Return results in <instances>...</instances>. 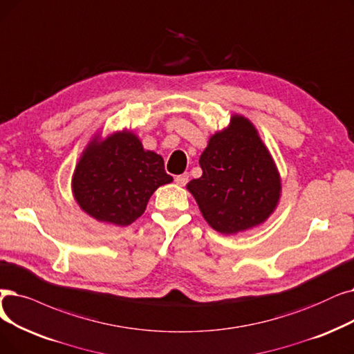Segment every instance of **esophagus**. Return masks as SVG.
<instances>
[{"instance_id": "34e87169", "label": "esophagus", "mask_w": 354, "mask_h": 354, "mask_svg": "<svg viewBox=\"0 0 354 354\" xmlns=\"http://www.w3.org/2000/svg\"><path fill=\"white\" fill-rule=\"evenodd\" d=\"M188 180H189V175L188 174H182V175H178L175 178V182L178 183L179 187H185L187 183H188Z\"/></svg>"}]
</instances>
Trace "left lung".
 I'll return each instance as SVG.
<instances>
[{
    "mask_svg": "<svg viewBox=\"0 0 354 354\" xmlns=\"http://www.w3.org/2000/svg\"><path fill=\"white\" fill-rule=\"evenodd\" d=\"M203 176L187 188L205 221L221 234H237L265 223L281 198V176L252 122L233 115L199 158Z\"/></svg>",
    "mask_w": 354,
    "mask_h": 354,
    "instance_id": "8db88e82",
    "label": "left lung"
}]
</instances>
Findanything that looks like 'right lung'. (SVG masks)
Masks as SVG:
<instances>
[{
	"instance_id": "add662e5",
	"label": "right lung",
	"mask_w": 354,
	"mask_h": 354,
	"mask_svg": "<svg viewBox=\"0 0 354 354\" xmlns=\"http://www.w3.org/2000/svg\"><path fill=\"white\" fill-rule=\"evenodd\" d=\"M172 180L162 156L122 130L89 142L75 167L72 192L92 218L124 227L145 212L153 192Z\"/></svg>"
}]
</instances>
